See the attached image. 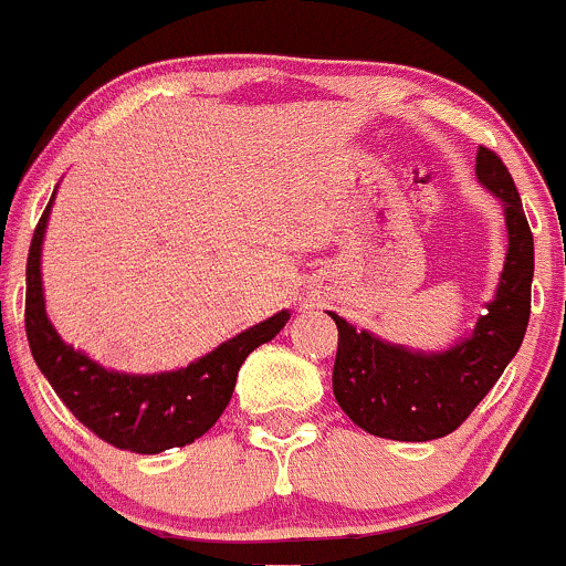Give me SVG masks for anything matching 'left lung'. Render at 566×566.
<instances>
[{"instance_id": "obj_1", "label": "left lung", "mask_w": 566, "mask_h": 566, "mask_svg": "<svg viewBox=\"0 0 566 566\" xmlns=\"http://www.w3.org/2000/svg\"><path fill=\"white\" fill-rule=\"evenodd\" d=\"M476 179L504 207L510 244L496 294L469 337L447 352H411L329 313L337 324L332 392L348 419L378 439L430 441L458 430L491 392L526 335L534 277L532 229L510 171L485 147L476 153Z\"/></svg>"}]
</instances>
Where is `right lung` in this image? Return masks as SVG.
Returning a JSON list of instances; mask_svg holds the SVG:
<instances>
[{
	"mask_svg": "<svg viewBox=\"0 0 566 566\" xmlns=\"http://www.w3.org/2000/svg\"><path fill=\"white\" fill-rule=\"evenodd\" d=\"M54 196L34 229L27 259L23 324H27V340L40 373L49 378L73 417L116 450L157 455L171 447H185L201 439L229 406L237 373L248 354L261 343H270L289 322L291 313L281 311L266 322L250 326L231 340L220 343L214 352L190 363L188 368L153 373V376H133V373L103 368L84 352L67 346L45 316L40 253H43V237Z\"/></svg>",
	"mask_w": 566,
	"mask_h": 566,
	"instance_id": "right-lung-1",
	"label": "right lung"
}]
</instances>
